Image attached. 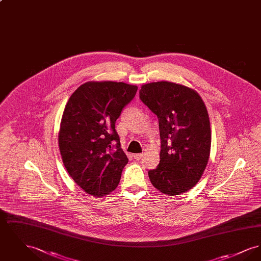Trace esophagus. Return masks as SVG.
Instances as JSON below:
<instances>
[{
    "instance_id": "1",
    "label": "esophagus",
    "mask_w": 261,
    "mask_h": 261,
    "mask_svg": "<svg viewBox=\"0 0 261 261\" xmlns=\"http://www.w3.org/2000/svg\"><path fill=\"white\" fill-rule=\"evenodd\" d=\"M143 156H144L143 153H135V154H133V158H134L136 161H140Z\"/></svg>"
}]
</instances>
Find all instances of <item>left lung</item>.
<instances>
[{
    "mask_svg": "<svg viewBox=\"0 0 261 261\" xmlns=\"http://www.w3.org/2000/svg\"><path fill=\"white\" fill-rule=\"evenodd\" d=\"M140 99L159 118L161 161L149 170L151 184L167 196L199 182L210 159L211 131L203 100L191 88L167 81L145 84Z\"/></svg>",
    "mask_w": 261,
    "mask_h": 261,
    "instance_id": "left-lung-1",
    "label": "left lung"
}]
</instances>
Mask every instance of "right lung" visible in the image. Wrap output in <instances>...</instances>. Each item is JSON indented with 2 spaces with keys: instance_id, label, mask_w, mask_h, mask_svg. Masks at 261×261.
<instances>
[{
  "instance_id": "add662e5",
  "label": "right lung",
  "mask_w": 261,
  "mask_h": 261,
  "mask_svg": "<svg viewBox=\"0 0 261 261\" xmlns=\"http://www.w3.org/2000/svg\"><path fill=\"white\" fill-rule=\"evenodd\" d=\"M138 87L123 82H87L75 90L62 114L59 146L75 183L102 197L118 186L128 159L120 147L115 121Z\"/></svg>"
}]
</instances>
